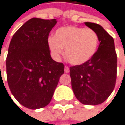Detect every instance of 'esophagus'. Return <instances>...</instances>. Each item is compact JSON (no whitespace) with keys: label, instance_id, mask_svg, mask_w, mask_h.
<instances>
[{"label":"esophagus","instance_id":"obj_1","mask_svg":"<svg viewBox=\"0 0 125 125\" xmlns=\"http://www.w3.org/2000/svg\"><path fill=\"white\" fill-rule=\"evenodd\" d=\"M70 70H69V68L68 66H65V73H69Z\"/></svg>","mask_w":125,"mask_h":125}]
</instances>
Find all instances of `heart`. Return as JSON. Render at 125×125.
<instances>
[{"label":"heart","mask_w":125,"mask_h":125,"mask_svg":"<svg viewBox=\"0 0 125 125\" xmlns=\"http://www.w3.org/2000/svg\"><path fill=\"white\" fill-rule=\"evenodd\" d=\"M48 45L53 56L59 57L65 49V57L72 65H81L95 55L99 36L92 29L63 26L57 29L54 37L48 39Z\"/></svg>","instance_id":"heart-1"}]
</instances>
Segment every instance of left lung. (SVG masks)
Instances as JSON below:
<instances>
[{
  "label": "left lung",
  "instance_id": "left-lung-1",
  "mask_svg": "<svg viewBox=\"0 0 125 125\" xmlns=\"http://www.w3.org/2000/svg\"><path fill=\"white\" fill-rule=\"evenodd\" d=\"M99 36V48L88 62L70 68L71 87L81 103L96 105L113 92L116 80L117 57L114 38L99 24L85 22Z\"/></svg>",
  "mask_w": 125,
  "mask_h": 125
}]
</instances>
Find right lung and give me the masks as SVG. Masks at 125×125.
<instances>
[{"label": "right lung", "instance_id": "right-lung-1", "mask_svg": "<svg viewBox=\"0 0 125 125\" xmlns=\"http://www.w3.org/2000/svg\"><path fill=\"white\" fill-rule=\"evenodd\" d=\"M56 19L33 18L13 35L6 57L9 89L23 106L36 110L48 105L64 73V65L54 61L48 45Z\"/></svg>", "mask_w": 125, "mask_h": 125}]
</instances>
